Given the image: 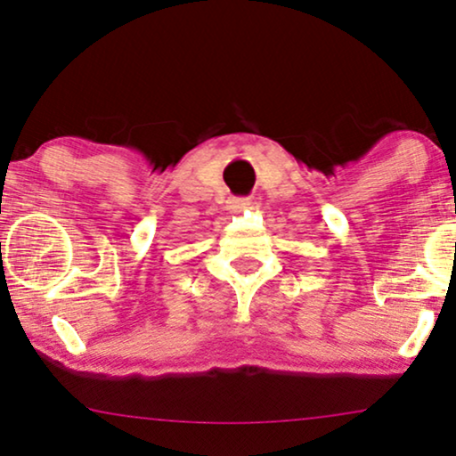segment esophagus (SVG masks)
I'll return each mask as SVG.
<instances>
[{"instance_id": "esophagus-1", "label": "esophagus", "mask_w": 456, "mask_h": 456, "mask_svg": "<svg viewBox=\"0 0 456 456\" xmlns=\"http://www.w3.org/2000/svg\"><path fill=\"white\" fill-rule=\"evenodd\" d=\"M251 205H253L251 199H232V201H230V209L242 211V209L251 208Z\"/></svg>"}]
</instances>
